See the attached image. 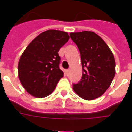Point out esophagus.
<instances>
[{"instance_id": "34e87169", "label": "esophagus", "mask_w": 132, "mask_h": 132, "mask_svg": "<svg viewBox=\"0 0 132 132\" xmlns=\"http://www.w3.org/2000/svg\"><path fill=\"white\" fill-rule=\"evenodd\" d=\"M69 74H70V69H68L66 71V75L67 76H69Z\"/></svg>"}]
</instances>
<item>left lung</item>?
Wrapping results in <instances>:
<instances>
[{
  "instance_id": "1",
  "label": "left lung",
  "mask_w": 132,
  "mask_h": 132,
  "mask_svg": "<svg viewBox=\"0 0 132 132\" xmlns=\"http://www.w3.org/2000/svg\"><path fill=\"white\" fill-rule=\"evenodd\" d=\"M70 36L80 51L83 69L82 79L73 85V90L87 100L100 97L115 75L113 54L105 41L93 32H71Z\"/></svg>"
}]
</instances>
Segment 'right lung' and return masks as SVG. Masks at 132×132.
Segmentation results:
<instances>
[{
	"label": "right lung",
	"mask_w": 132,
	"mask_h": 132,
	"mask_svg": "<svg viewBox=\"0 0 132 132\" xmlns=\"http://www.w3.org/2000/svg\"><path fill=\"white\" fill-rule=\"evenodd\" d=\"M66 32L49 30L33 39L20 58L18 78L25 90L35 97L43 98L52 93L63 76L59 69L58 52L69 41Z\"/></svg>",
	"instance_id": "right-lung-1"
}]
</instances>
